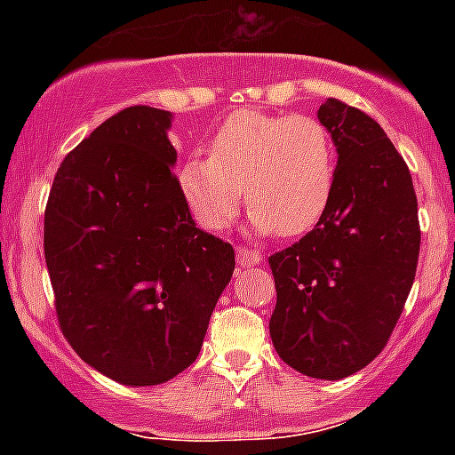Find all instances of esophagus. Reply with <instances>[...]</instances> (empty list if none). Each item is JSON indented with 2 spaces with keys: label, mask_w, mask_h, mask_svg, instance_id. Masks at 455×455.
Masks as SVG:
<instances>
[{
  "label": "esophagus",
  "mask_w": 455,
  "mask_h": 455,
  "mask_svg": "<svg viewBox=\"0 0 455 455\" xmlns=\"http://www.w3.org/2000/svg\"><path fill=\"white\" fill-rule=\"evenodd\" d=\"M261 261V255L249 246H237V264L240 266H255Z\"/></svg>",
  "instance_id": "34e87169"
}]
</instances>
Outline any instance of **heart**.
<instances>
[{
    "instance_id": "1",
    "label": "heart",
    "mask_w": 455,
    "mask_h": 455,
    "mask_svg": "<svg viewBox=\"0 0 455 455\" xmlns=\"http://www.w3.org/2000/svg\"><path fill=\"white\" fill-rule=\"evenodd\" d=\"M332 185V136L308 114H233L211 140L209 156H191L178 169L182 198L209 231L231 227L244 191L257 233L299 235L321 218Z\"/></svg>"
}]
</instances>
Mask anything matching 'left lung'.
<instances>
[{
	"mask_svg": "<svg viewBox=\"0 0 455 455\" xmlns=\"http://www.w3.org/2000/svg\"><path fill=\"white\" fill-rule=\"evenodd\" d=\"M337 147L332 196L313 231L268 257L277 288L270 339L313 379L363 370L392 337L416 277L419 202L405 160L361 109L316 112Z\"/></svg>",
	"mask_w": 455,
	"mask_h": 455,
	"instance_id": "obj_1",
	"label": "left lung"
}]
</instances>
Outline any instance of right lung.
<instances>
[{
	"label": "right lung",
	"instance_id": "add662e5",
	"mask_svg": "<svg viewBox=\"0 0 455 455\" xmlns=\"http://www.w3.org/2000/svg\"><path fill=\"white\" fill-rule=\"evenodd\" d=\"M172 114L132 105L63 158L44 218L54 308L72 350L123 385H160L200 355L235 253L178 187Z\"/></svg>",
	"mask_w": 455,
	"mask_h": 455
}]
</instances>
